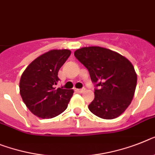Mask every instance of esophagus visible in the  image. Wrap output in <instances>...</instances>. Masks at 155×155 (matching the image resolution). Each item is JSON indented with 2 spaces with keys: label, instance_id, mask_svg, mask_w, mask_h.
<instances>
[{
  "label": "esophagus",
  "instance_id": "esophagus-1",
  "mask_svg": "<svg viewBox=\"0 0 155 155\" xmlns=\"http://www.w3.org/2000/svg\"><path fill=\"white\" fill-rule=\"evenodd\" d=\"M76 91H77L79 93H84V92L86 91V89L85 88H82V89H77Z\"/></svg>",
  "mask_w": 155,
  "mask_h": 155
}]
</instances>
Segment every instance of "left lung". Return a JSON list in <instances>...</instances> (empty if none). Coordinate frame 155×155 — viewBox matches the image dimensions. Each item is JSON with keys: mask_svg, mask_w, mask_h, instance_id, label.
Segmentation results:
<instances>
[{"mask_svg": "<svg viewBox=\"0 0 155 155\" xmlns=\"http://www.w3.org/2000/svg\"><path fill=\"white\" fill-rule=\"evenodd\" d=\"M74 55L87 68L92 82L99 87L88 106L90 111L106 120L121 115L136 91L137 75L132 64L120 53L100 46L80 48Z\"/></svg>", "mask_w": 155, "mask_h": 155, "instance_id": "8db88e82", "label": "left lung"}]
</instances>
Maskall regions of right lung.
Returning <instances> with one entry per match:
<instances>
[{
    "label": "right lung",
    "mask_w": 155,
    "mask_h": 155,
    "mask_svg": "<svg viewBox=\"0 0 155 155\" xmlns=\"http://www.w3.org/2000/svg\"><path fill=\"white\" fill-rule=\"evenodd\" d=\"M71 55L69 49H53L27 66L19 81V93L30 111L38 117H55L67 109L73 90L56 88L58 71Z\"/></svg>",
    "instance_id": "add662e5"
}]
</instances>
